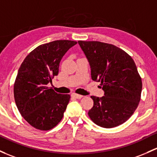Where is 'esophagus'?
I'll return each instance as SVG.
<instances>
[{"label": "esophagus", "mask_w": 157, "mask_h": 157, "mask_svg": "<svg viewBox=\"0 0 157 157\" xmlns=\"http://www.w3.org/2000/svg\"><path fill=\"white\" fill-rule=\"evenodd\" d=\"M71 96L74 97V98H77V99H80V98H83V95H79V94H76V93H72Z\"/></svg>", "instance_id": "34e87169"}]
</instances>
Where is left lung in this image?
Here are the masks:
<instances>
[{
  "instance_id": "left-lung-1",
  "label": "left lung",
  "mask_w": 157,
  "mask_h": 157,
  "mask_svg": "<svg viewBox=\"0 0 157 157\" xmlns=\"http://www.w3.org/2000/svg\"><path fill=\"white\" fill-rule=\"evenodd\" d=\"M78 44L90 64L92 80L101 82L105 92L101 98L91 96L94 105L89 116L103 128L123 124L141 99L142 82L134 60L112 44L83 40Z\"/></svg>"
}]
</instances>
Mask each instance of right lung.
I'll list each match as a JSON object with an SVG mask.
<instances>
[{"instance_id":"right-lung-1","label":"right lung","mask_w":157,"mask_h":157,"mask_svg":"<svg viewBox=\"0 0 157 157\" xmlns=\"http://www.w3.org/2000/svg\"><path fill=\"white\" fill-rule=\"evenodd\" d=\"M77 44L61 40L40 45L26 56L18 71L15 101L23 118L37 129H51L63 117L70 95L57 93L47 84L58 75L62 57Z\"/></svg>"}]
</instances>
